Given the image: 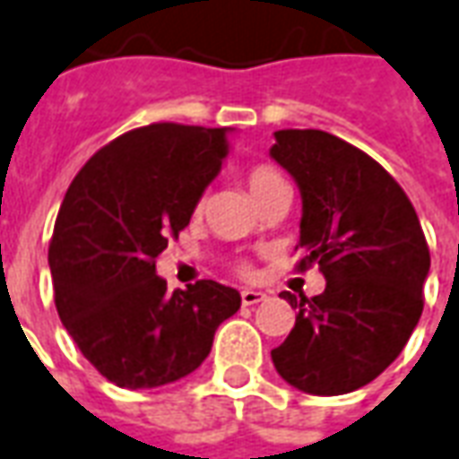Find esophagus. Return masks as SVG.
<instances>
[{
	"instance_id": "1",
	"label": "esophagus",
	"mask_w": 459,
	"mask_h": 459,
	"mask_svg": "<svg viewBox=\"0 0 459 459\" xmlns=\"http://www.w3.org/2000/svg\"><path fill=\"white\" fill-rule=\"evenodd\" d=\"M265 298L268 296L261 293V290H251V288L240 290V303H243V306H255V303H263Z\"/></svg>"
}]
</instances>
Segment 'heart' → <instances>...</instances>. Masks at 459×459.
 Wrapping results in <instances>:
<instances>
[{
	"instance_id": "heart-1",
	"label": "heart",
	"mask_w": 459,
	"mask_h": 459,
	"mask_svg": "<svg viewBox=\"0 0 459 459\" xmlns=\"http://www.w3.org/2000/svg\"><path fill=\"white\" fill-rule=\"evenodd\" d=\"M246 184H248V191H251L253 201H258L263 194H268V191H273L278 186H283V176L278 174L275 169L271 166H253L251 171L246 174ZM243 273H246V268H240Z\"/></svg>"
}]
</instances>
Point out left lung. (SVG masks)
<instances>
[{
    "mask_svg": "<svg viewBox=\"0 0 459 459\" xmlns=\"http://www.w3.org/2000/svg\"><path fill=\"white\" fill-rule=\"evenodd\" d=\"M271 156L300 188L303 258L320 296H293L296 325L271 351L278 375L310 395L368 385L403 352L422 316L430 251L418 213L380 163L318 129L275 131Z\"/></svg>",
    "mask_w": 459,
    "mask_h": 459,
    "instance_id": "8db88e82",
    "label": "left lung"
}]
</instances>
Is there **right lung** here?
<instances>
[{
	"instance_id": "1",
	"label": "right lung",
	"mask_w": 459,
	"mask_h": 459,
	"mask_svg": "<svg viewBox=\"0 0 459 459\" xmlns=\"http://www.w3.org/2000/svg\"><path fill=\"white\" fill-rule=\"evenodd\" d=\"M229 131L149 124L96 152L76 174L49 243L64 328L118 387L149 390L204 363L236 288L198 281L166 293L156 258L188 226L229 156Z\"/></svg>"
}]
</instances>
